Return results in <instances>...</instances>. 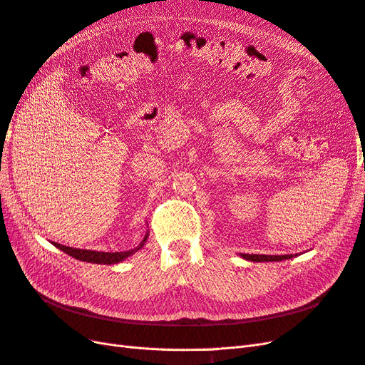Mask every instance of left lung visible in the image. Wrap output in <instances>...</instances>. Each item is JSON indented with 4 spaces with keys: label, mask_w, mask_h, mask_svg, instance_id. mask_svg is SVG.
I'll return each instance as SVG.
<instances>
[{
    "label": "left lung",
    "mask_w": 365,
    "mask_h": 365,
    "mask_svg": "<svg viewBox=\"0 0 365 365\" xmlns=\"http://www.w3.org/2000/svg\"><path fill=\"white\" fill-rule=\"evenodd\" d=\"M242 257L251 262H279L284 259H292V254H284V256H264V254H242Z\"/></svg>",
    "instance_id": "obj_1"
}]
</instances>
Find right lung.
<instances>
[{
    "label": "right lung",
    "instance_id": "obj_1",
    "mask_svg": "<svg viewBox=\"0 0 365 365\" xmlns=\"http://www.w3.org/2000/svg\"><path fill=\"white\" fill-rule=\"evenodd\" d=\"M149 235L145 236L140 242V245L134 250L129 251H120V252H102V251H91V250H77V248H71V247H65L61 244H53L54 247H58L61 251L67 252L68 256L82 260V262H90V263H98V264H113V263H118L121 260H125L126 257L132 256V254L137 252L143 245L146 244V239Z\"/></svg>",
    "mask_w": 365,
    "mask_h": 365
}]
</instances>
